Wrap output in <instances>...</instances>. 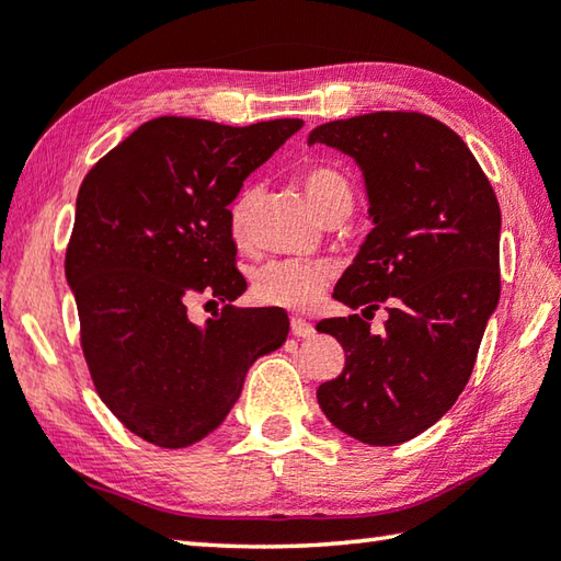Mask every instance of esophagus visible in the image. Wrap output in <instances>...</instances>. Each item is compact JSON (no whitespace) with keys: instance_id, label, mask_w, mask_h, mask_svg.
<instances>
[{"instance_id":"esophagus-1","label":"esophagus","mask_w":561,"mask_h":561,"mask_svg":"<svg viewBox=\"0 0 561 561\" xmlns=\"http://www.w3.org/2000/svg\"><path fill=\"white\" fill-rule=\"evenodd\" d=\"M313 333H316L313 323L299 319V316H294V319H291V335H294V339H311Z\"/></svg>"}]
</instances>
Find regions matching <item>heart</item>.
<instances>
[{
	"label": "heart",
	"mask_w": 561,
	"mask_h": 561,
	"mask_svg": "<svg viewBox=\"0 0 561 561\" xmlns=\"http://www.w3.org/2000/svg\"><path fill=\"white\" fill-rule=\"evenodd\" d=\"M307 198L321 218L339 208L353 206L351 183L331 167H313L301 179ZM262 201L260 183H248L228 208L230 238L245 248L252 236V218ZM333 267L323 260H270L252 272V297L267 307L304 311L321 297Z\"/></svg>",
	"instance_id": "1"
}]
</instances>
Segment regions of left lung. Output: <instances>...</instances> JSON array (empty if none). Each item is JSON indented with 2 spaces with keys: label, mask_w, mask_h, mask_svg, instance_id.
I'll return each instance as SVG.
<instances>
[{
  "label": "left lung",
  "mask_w": 561,
  "mask_h": 561,
  "mask_svg": "<svg viewBox=\"0 0 561 561\" xmlns=\"http://www.w3.org/2000/svg\"><path fill=\"white\" fill-rule=\"evenodd\" d=\"M348 154L363 171L373 230L333 299L358 313L316 329L339 339L345 368L319 387L343 434L370 446L414 439L451 410L501 299V206L466 141L420 112H370L311 129L309 147Z\"/></svg>",
  "instance_id": "1"
}]
</instances>
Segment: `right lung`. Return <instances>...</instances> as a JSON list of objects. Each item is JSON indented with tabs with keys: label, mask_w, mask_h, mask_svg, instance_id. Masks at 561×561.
I'll list each match as a JSON object with an SVG mask.
<instances>
[{
	"label": "right lung",
	"mask_w": 561,
	"mask_h": 561,
	"mask_svg": "<svg viewBox=\"0 0 561 561\" xmlns=\"http://www.w3.org/2000/svg\"><path fill=\"white\" fill-rule=\"evenodd\" d=\"M301 125L157 117L83 179L66 252L80 343L100 400L149 444L183 449L218 430L252 363L287 341V313L232 307L248 282L228 206ZM196 296L224 304L203 327L185 313Z\"/></svg>",
	"instance_id": "right-lung-1"
}]
</instances>
